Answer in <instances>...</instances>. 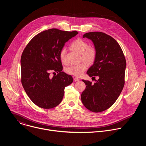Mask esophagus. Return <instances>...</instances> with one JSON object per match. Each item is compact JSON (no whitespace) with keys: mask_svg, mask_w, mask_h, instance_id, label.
<instances>
[{"mask_svg":"<svg viewBox=\"0 0 146 146\" xmlns=\"http://www.w3.org/2000/svg\"><path fill=\"white\" fill-rule=\"evenodd\" d=\"M74 80L75 81H78L80 80V79L78 77H74Z\"/></svg>","mask_w":146,"mask_h":146,"instance_id":"1","label":"esophagus"}]
</instances>
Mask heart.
Segmentation results:
<instances>
[{
	"label": "heart",
	"mask_w": 146,
	"mask_h": 146,
	"mask_svg": "<svg viewBox=\"0 0 146 146\" xmlns=\"http://www.w3.org/2000/svg\"><path fill=\"white\" fill-rule=\"evenodd\" d=\"M72 50L81 54V59L84 60L88 64H92L96 57V50L92 46H88L86 41L80 38L74 40L70 44ZM66 50L65 48H62L59 52V58L64 64H68L66 59ZM88 65L86 62L83 61L77 65H73L66 68V72L74 76H81L87 68Z\"/></svg>",
	"instance_id": "b5f03b06"
}]
</instances>
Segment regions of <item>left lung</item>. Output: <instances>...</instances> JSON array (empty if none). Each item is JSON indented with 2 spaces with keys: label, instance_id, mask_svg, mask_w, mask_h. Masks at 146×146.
I'll return each instance as SVG.
<instances>
[{
  "label": "left lung",
  "instance_id": "8db88e82",
  "mask_svg": "<svg viewBox=\"0 0 146 146\" xmlns=\"http://www.w3.org/2000/svg\"><path fill=\"white\" fill-rule=\"evenodd\" d=\"M83 37L91 40L96 50V59L87 73L99 78L94 84L82 80L86 88L81 99L89 110L102 112L113 105L123 88L126 60L120 46L111 36L101 32H92L84 34Z\"/></svg>",
  "mask_w": 146,
  "mask_h": 146
}]
</instances>
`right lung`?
Returning a JSON list of instances; mask_svg holds the SVG:
<instances>
[{"label": "right lung", "mask_w": 146, "mask_h": 146, "mask_svg": "<svg viewBox=\"0 0 146 146\" xmlns=\"http://www.w3.org/2000/svg\"><path fill=\"white\" fill-rule=\"evenodd\" d=\"M77 34V31L50 29L33 37L24 50L21 58V82L37 106L47 109L58 106L63 99L65 88L72 83V77L62 71L59 52ZM51 71L58 74L52 78Z\"/></svg>", "instance_id": "add662e5"}]
</instances>
